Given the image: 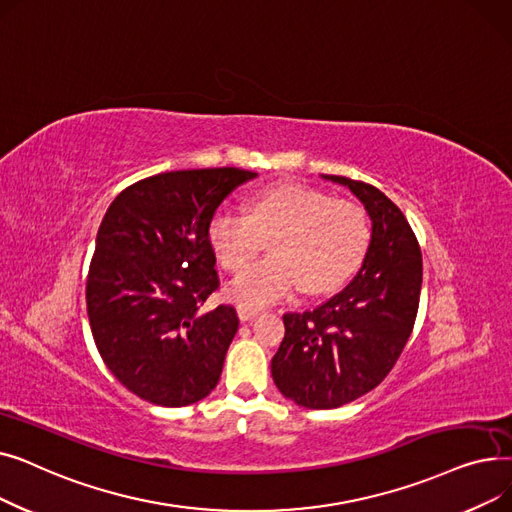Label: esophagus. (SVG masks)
Segmentation results:
<instances>
[{
  "label": "esophagus",
  "mask_w": 512,
  "mask_h": 512,
  "mask_svg": "<svg viewBox=\"0 0 512 512\" xmlns=\"http://www.w3.org/2000/svg\"><path fill=\"white\" fill-rule=\"evenodd\" d=\"M236 313H238L240 321H249V319H255V317L259 315V311H257V309H251V307H242V305L236 309Z\"/></svg>",
  "instance_id": "34e87169"
}]
</instances>
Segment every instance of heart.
Here are the masks:
<instances>
[{"label": "heart", "mask_w": 512, "mask_h": 512, "mask_svg": "<svg viewBox=\"0 0 512 512\" xmlns=\"http://www.w3.org/2000/svg\"><path fill=\"white\" fill-rule=\"evenodd\" d=\"M207 236L226 270H240L270 238L274 253L251 263L226 288L242 307L284 299L299 284L326 292L355 272L369 242L367 213L301 184H274L251 199V215L220 207Z\"/></svg>", "instance_id": "heart-1"}]
</instances>
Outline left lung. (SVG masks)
Masks as SVG:
<instances>
[{"instance_id": "8db88e82", "label": "left lung", "mask_w": 512, "mask_h": 512, "mask_svg": "<svg viewBox=\"0 0 512 512\" xmlns=\"http://www.w3.org/2000/svg\"><path fill=\"white\" fill-rule=\"evenodd\" d=\"M321 178L361 201L371 220L369 247L361 270L334 297L284 315L272 378L299 407L338 409L382 384L400 357L417 317L423 263L407 218L380 188Z\"/></svg>"}]
</instances>
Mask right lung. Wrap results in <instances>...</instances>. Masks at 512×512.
<instances>
[{
	"label": "right lung",
	"instance_id": "right-lung-1",
	"mask_svg": "<svg viewBox=\"0 0 512 512\" xmlns=\"http://www.w3.org/2000/svg\"><path fill=\"white\" fill-rule=\"evenodd\" d=\"M255 176L164 172L124 188L103 215L87 278L91 332L118 382L153 405H193L218 386L238 317L230 305L201 309L218 288L207 228Z\"/></svg>",
	"mask_w": 512,
	"mask_h": 512
}]
</instances>
